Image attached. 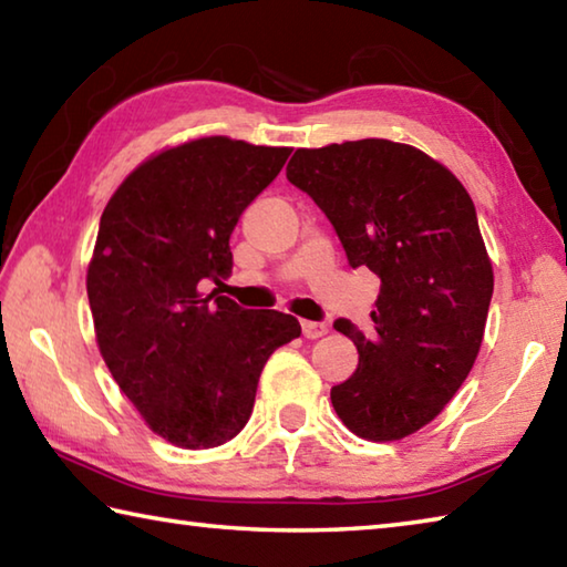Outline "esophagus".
Returning <instances> with one entry per match:
<instances>
[{
  "mask_svg": "<svg viewBox=\"0 0 567 567\" xmlns=\"http://www.w3.org/2000/svg\"><path fill=\"white\" fill-rule=\"evenodd\" d=\"M327 324L324 322H310V319H302V334L307 337V339H317V337H322V334H327Z\"/></svg>",
  "mask_w": 567,
  "mask_h": 567,
  "instance_id": "34e87169",
  "label": "esophagus"
}]
</instances>
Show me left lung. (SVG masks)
<instances>
[{
  "label": "left lung",
  "mask_w": 567,
  "mask_h": 567,
  "mask_svg": "<svg viewBox=\"0 0 567 567\" xmlns=\"http://www.w3.org/2000/svg\"><path fill=\"white\" fill-rule=\"evenodd\" d=\"M287 181L319 205L352 267L379 275L372 329H334L359 364L332 386L352 434L399 441L434 421L468 377L486 329L493 267L461 181L406 143L364 138L297 148Z\"/></svg>",
  "instance_id": "1"
}]
</instances>
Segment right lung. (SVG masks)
<instances>
[{
    "label": "right lung",
    "instance_id": "1",
    "mask_svg": "<svg viewBox=\"0 0 567 567\" xmlns=\"http://www.w3.org/2000/svg\"><path fill=\"white\" fill-rule=\"evenodd\" d=\"M292 148L208 136L161 151L101 215L86 292L109 372L153 434L213 449L240 434L292 315L243 310L200 282L233 272L230 235Z\"/></svg>",
    "mask_w": 567,
    "mask_h": 567
}]
</instances>
